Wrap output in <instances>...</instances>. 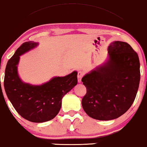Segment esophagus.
<instances>
[{"label": "esophagus", "instance_id": "obj_1", "mask_svg": "<svg viewBox=\"0 0 147 147\" xmlns=\"http://www.w3.org/2000/svg\"><path fill=\"white\" fill-rule=\"evenodd\" d=\"M84 75V72L83 71H79L77 73V79H78V82L81 83V79H82L83 76Z\"/></svg>", "mask_w": 147, "mask_h": 147}]
</instances>
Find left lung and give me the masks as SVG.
<instances>
[{"mask_svg": "<svg viewBox=\"0 0 147 147\" xmlns=\"http://www.w3.org/2000/svg\"><path fill=\"white\" fill-rule=\"evenodd\" d=\"M109 60L82 78L87 93L82 107L90 117L109 121L119 117L134 101L140 79V61L125 42L108 47Z\"/></svg>", "mask_w": 147, "mask_h": 147, "instance_id": "8db88e82", "label": "left lung"}]
</instances>
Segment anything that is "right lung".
<instances>
[{"label": "right lung", "mask_w": 147, "mask_h": 147, "mask_svg": "<svg viewBox=\"0 0 147 147\" xmlns=\"http://www.w3.org/2000/svg\"><path fill=\"white\" fill-rule=\"evenodd\" d=\"M38 45L33 41L25 42L16 50L7 64L4 87L9 100L22 117L31 122L42 123L58 114L62 98L77 84V72L53 77L41 85L24 83L18 73L20 56Z\"/></svg>", "instance_id": "add662e5"}]
</instances>
